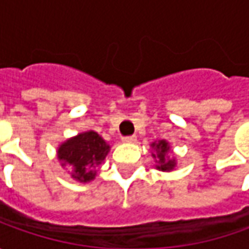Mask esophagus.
<instances>
[{
    "instance_id": "obj_1",
    "label": "esophagus",
    "mask_w": 249,
    "mask_h": 249,
    "mask_svg": "<svg viewBox=\"0 0 249 249\" xmlns=\"http://www.w3.org/2000/svg\"><path fill=\"white\" fill-rule=\"evenodd\" d=\"M123 142H136L137 141V137L136 136H124L123 139H122Z\"/></svg>"
}]
</instances>
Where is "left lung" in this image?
I'll return each mask as SVG.
<instances>
[{
    "instance_id": "left-lung-1",
    "label": "left lung",
    "mask_w": 249,
    "mask_h": 249,
    "mask_svg": "<svg viewBox=\"0 0 249 249\" xmlns=\"http://www.w3.org/2000/svg\"><path fill=\"white\" fill-rule=\"evenodd\" d=\"M152 147H155L157 152L152 154V157L157 159V163H158V169L160 170H173V167L176 165L175 159H170L167 157V151H169V147H167L166 141H159V142H154Z\"/></svg>"
}]
</instances>
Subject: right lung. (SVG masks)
<instances>
[{
  "label": "right lung",
  "mask_w": 249,
  "mask_h": 249,
  "mask_svg": "<svg viewBox=\"0 0 249 249\" xmlns=\"http://www.w3.org/2000/svg\"><path fill=\"white\" fill-rule=\"evenodd\" d=\"M109 148L95 131H87L65 141L58 148V159L62 166L72 169L76 180L86 183L95 177V169L108 155Z\"/></svg>",
  "instance_id": "1"
}]
</instances>
